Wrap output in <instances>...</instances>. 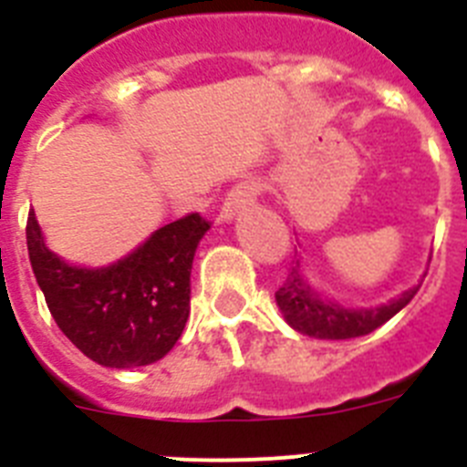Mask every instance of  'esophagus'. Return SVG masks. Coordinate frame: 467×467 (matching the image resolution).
I'll list each match as a JSON object with an SVG mask.
<instances>
[{
    "mask_svg": "<svg viewBox=\"0 0 467 467\" xmlns=\"http://www.w3.org/2000/svg\"><path fill=\"white\" fill-rule=\"evenodd\" d=\"M259 187L254 182H241L226 193L224 203L220 208V222H231L236 220L243 210H247L250 205L257 201Z\"/></svg>",
    "mask_w": 467,
    "mask_h": 467,
    "instance_id": "1",
    "label": "esophagus"
}]
</instances>
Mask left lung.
Instances as JSON below:
<instances>
[{
  "mask_svg": "<svg viewBox=\"0 0 467 467\" xmlns=\"http://www.w3.org/2000/svg\"><path fill=\"white\" fill-rule=\"evenodd\" d=\"M419 287L420 283L410 290L400 292L386 304H377V306H348V304H341V301L329 299V296L313 290L306 280V274H304L301 257L295 254V266H292L283 287L275 292V304L283 313L285 323L296 332L313 337V339L341 341L365 337V334L381 327L414 299Z\"/></svg>",
  "mask_w": 467,
  "mask_h": 467,
  "instance_id": "8db88e82",
  "label": "left lung"
}]
</instances>
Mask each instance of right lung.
Returning a JSON list of instances; mask_svg holds the SVG:
<instances>
[{"label":"right lung","mask_w":467,"mask_h":467,"mask_svg":"<svg viewBox=\"0 0 467 467\" xmlns=\"http://www.w3.org/2000/svg\"><path fill=\"white\" fill-rule=\"evenodd\" d=\"M208 222L198 213L161 226L107 266H79L47 245L35 210L27 253L53 320L77 348L111 369L168 356L189 317L192 264Z\"/></svg>","instance_id":"1"}]
</instances>
